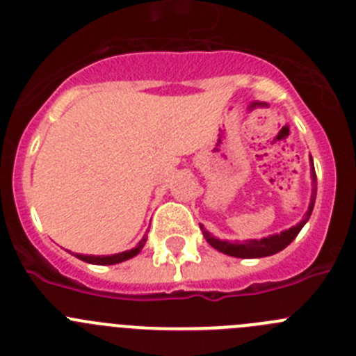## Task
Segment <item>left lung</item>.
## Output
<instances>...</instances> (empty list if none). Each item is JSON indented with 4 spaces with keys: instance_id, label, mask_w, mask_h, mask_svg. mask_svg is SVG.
Masks as SVG:
<instances>
[{
    "instance_id": "obj_1",
    "label": "left lung",
    "mask_w": 356,
    "mask_h": 356,
    "mask_svg": "<svg viewBox=\"0 0 356 356\" xmlns=\"http://www.w3.org/2000/svg\"><path fill=\"white\" fill-rule=\"evenodd\" d=\"M311 179H313V195H311V202H309V209L305 212V216L302 218L300 223H297L295 227L288 228V230L281 232V234L268 235L264 238H251V241L244 242H230V241H221V238L214 237L211 232H207L204 228V225H200V230L204 232V237L209 244L214 249H218L219 253H225L228 257L235 258H264V257H272V254L283 251L288 244L293 242V238L297 237L298 232L304 228V225L307 223L309 218H311V212L314 209V202H316V172H314L313 158H311Z\"/></svg>"
}]
</instances>
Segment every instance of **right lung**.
Returning <instances> with one entry per match:
<instances>
[{"mask_svg": "<svg viewBox=\"0 0 356 356\" xmlns=\"http://www.w3.org/2000/svg\"><path fill=\"white\" fill-rule=\"evenodd\" d=\"M145 241H147V237H142V241L138 242L137 245L133 249H129V251H122V253H118V254H108V257H92V254H75V257L79 258V260L86 261V264H92V265H115V264H121V261H126L129 260V258L137 257L138 253L142 251V248L145 245Z\"/></svg>", "mask_w": 356, "mask_h": 356, "instance_id": "1", "label": "right lung"}]
</instances>
